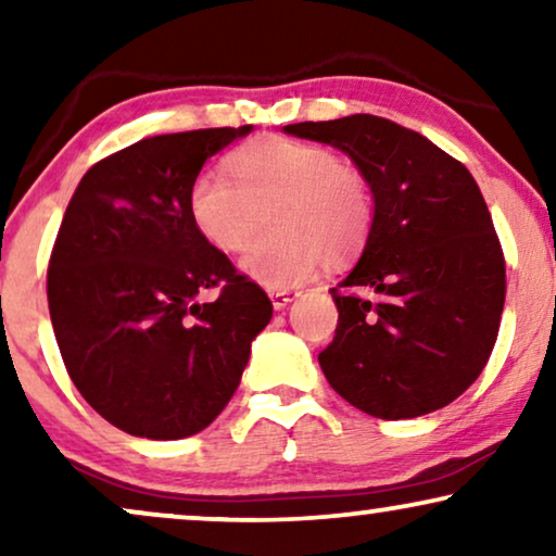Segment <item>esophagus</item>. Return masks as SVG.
I'll use <instances>...</instances> for the list:
<instances>
[{
	"instance_id": "1",
	"label": "esophagus",
	"mask_w": 556,
	"mask_h": 556,
	"mask_svg": "<svg viewBox=\"0 0 556 556\" xmlns=\"http://www.w3.org/2000/svg\"><path fill=\"white\" fill-rule=\"evenodd\" d=\"M295 295L299 293H293V291H270V303H273V308L276 311H283L288 303H291Z\"/></svg>"
}]
</instances>
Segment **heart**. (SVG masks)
I'll use <instances>...</instances> for the list:
<instances>
[{"label":"heart","instance_id":"b5f03b06","mask_svg":"<svg viewBox=\"0 0 556 556\" xmlns=\"http://www.w3.org/2000/svg\"><path fill=\"white\" fill-rule=\"evenodd\" d=\"M232 179L204 169L187 207L212 248L232 253L268 215V230L238 257V268L268 291H288L314 276L326 253L346 261L369 238L371 194L354 166L333 151L291 139H263L230 159Z\"/></svg>","mask_w":556,"mask_h":556}]
</instances>
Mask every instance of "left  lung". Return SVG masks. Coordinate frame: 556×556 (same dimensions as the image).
I'll return each mask as SVG.
<instances>
[{"instance_id": "1", "label": "left lung", "mask_w": 556, "mask_h": 556, "mask_svg": "<svg viewBox=\"0 0 556 556\" xmlns=\"http://www.w3.org/2000/svg\"><path fill=\"white\" fill-rule=\"evenodd\" d=\"M283 131L344 151L375 200L359 261L329 291L339 324L318 354L329 384L379 420L451 405L489 362L506 299L476 179L425 136L369 113Z\"/></svg>"}]
</instances>
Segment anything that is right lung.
Wrapping results in <instances>:
<instances>
[{
    "label": "right lung",
    "mask_w": 556,
    "mask_h": 556,
    "mask_svg": "<svg viewBox=\"0 0 556 556\" xmlns=\"http://www.w3.org/2000/svg\"><path fill=\"white\" fill-rule=\"evenodd\" d=\"M253 131L151 136L80 179L48 270L55 339L73 384L118 430L181 440L238 390L273 303L197 232L187 197L204 162ZM223 285L215 302L199 293Z\"/></svg>",
    "instance_id": "obj_1"
}]
</instances>
